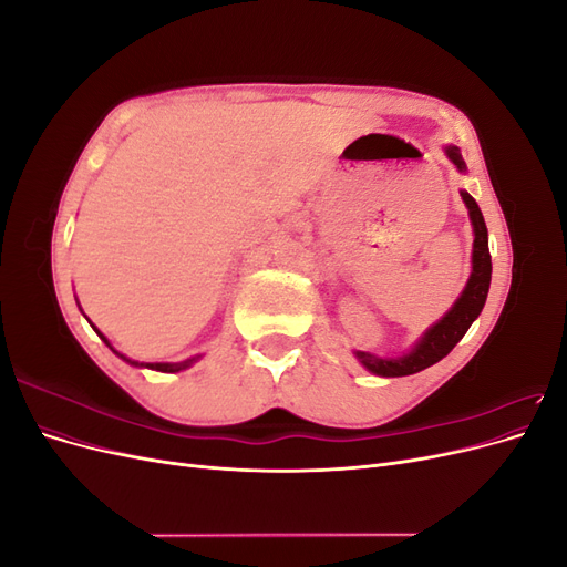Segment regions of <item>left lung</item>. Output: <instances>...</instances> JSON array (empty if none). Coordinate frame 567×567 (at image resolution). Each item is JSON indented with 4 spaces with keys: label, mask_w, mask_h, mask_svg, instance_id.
<instances>
[{
    "label": "left lung",
    "mask_w": 567,
    "mask_h": 567,
    "mask_svg": "<svg viewBox=\"0 0 567 567\" xmlns=\"http://www.w3.org/2000/svg\"><path fill=\"white\" fill-rule=\"evenodd\" d=\"M447 158L456 165L458 173H466V163L461 158L458 146H444ZM461 198L466 203L468 217L473 225V255H471V277L463 286L461 296L450 307L447 315L437 319L431 329H427L416 342L414 348L402 352L400 357H379L371 352L354 350V357L359 359L367 371L383 375V379H398V375H411L419 373L427 367L437 364L442 357H447L456 342L466 336L471 323L480 317L489 293V281H492V257H489V244H487V227L485 217L480 213L475 198L461 188Z\"/></svg>",
    "instance_id": "left-lung-1"
}]
</instances>
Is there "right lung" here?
<instances>
[{"label": "right lung", "instance_id": "obj_1", "mask_svg": "<svg viewBox=\"0 0 567 567\" xmlns=\"http://www.w3.org/2000/svg\"><path fill=\"white\" fill-rule=\"evenodd\" d=\"M90 321V319H87ZM92 323V321H90ZM92 329L99 333V338L101 340H104L106 342V346L120 357V359H125V362L127 364H132V367H142V369H153V371H163V373H177V371H184V369H188V367H194L196 362H198V359L203 357V354H196V357H188V359H184V362H134V359H130V357H125L123 352H117L113 346H111V340L104 336V333H101L99 329H96V326L92 323Z\"/></svg>", "mask_w": 567, "mask_h": 567}]
</instances>
